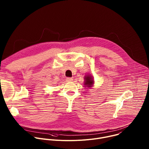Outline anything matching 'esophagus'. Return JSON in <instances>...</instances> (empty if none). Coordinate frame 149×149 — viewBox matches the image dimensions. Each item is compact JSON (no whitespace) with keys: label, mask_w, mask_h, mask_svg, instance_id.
I'll return each mask as SVG.
<instances>
[{"label":"esophagus","mask_w":149,"mask_h":149,"mask_svg":"<svg viewBox=\"0 0 149 149\" xmlns=\"http://www.w3.org/2000/svg\"><path fill=\"white\" fill-rule=\"evenodd\" d=\"M66 80H67V81H72L73 80V79H72V78L68 77V78H66Z\"/></svg>","instance_id":"34e87169"}]
</instances>
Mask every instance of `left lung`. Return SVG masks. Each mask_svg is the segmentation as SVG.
I'll return each mask as SVG.
<instances>
[{
	"mask_svg": "<svg viewBox=\"0 0 149 149\" xmlns=\"http://www.w3.org/2000/svg\"><path fill=\"white\" fill-rule=\"evenodd\" d=\"M85 83L84 84L86 85V87H92L93 84H94V80L92 78V77H91L90 75H87L86 77H85Z\"/></svg>",
	"mask_w": 149,
	"mask_h": 149,
	"instance_id": "left-lung-1",
	"label": "left lung"
}]
</instances>
